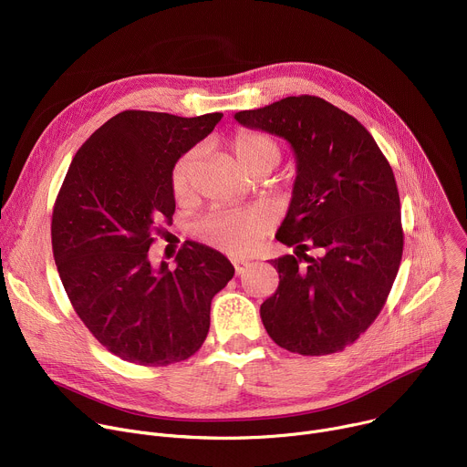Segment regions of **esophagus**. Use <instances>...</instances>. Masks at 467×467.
Masks as SVG:
<instances>
[{
	"label": "esophagus",
	"instance_id": "esophagus-1",
	"mask_svg": "<svg viewBox=\"0 0 467 467\" xmlns=\"http://www.w3.org/2000/svg\"><path fill=\"white\" fill-rule=\"evenodd\" d=\"M233 265H234V272L240 275L245 268H247V260H240V258H234L233 260Z\"/></svg>",
	"mask_w": 467,
	"mask_h": 467
}]
</instances>
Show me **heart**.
<instances>
[{
    "label": "heart",
    "instance_id": "obj_1",
    "mask_svg": "<svg viewBox=\"0 0 467 467\" xmlns=\"http://www.w3.org/2000/svg\"><path fill=\"white\" fill-rule=\"evenodd\" d=\"M229 150L236 166L251 175L256 170H272L281 159V150L275 140L254 130H240L231 139ZM197 150L181 155L170 175L175 195H184L190 188ZM195 234L205 244L233 254L244 256L254 249L262 234V222L245 211H216L205 216L195 227Z\"/></svg>",
    "mask_w": 467,
    "mask_h": 467
}]
</instances>
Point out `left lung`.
Segmentation results:
<instances>
[{"mask_svg":"<svg viewBox=\"0 0 467 467\" xmlns=\"http://www.w3.org/2000/svg\"><path fill=\"white\" fill-rule=\"evenodd\" d=\"M234 119L285 139L296 155L292 202L275 238L294 247L270 264L279 286L260 305L290 353L342 351L375 321L403 256L393 171L368 129L316 96H290Z\"/></svg>","mask_w":467,"mask_h":467,"instance_id":"left-lung-1","label":"left lung"}]
</instances>
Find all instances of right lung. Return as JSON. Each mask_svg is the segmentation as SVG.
Listing matches in <instances>:
<instances>
[{"label":"right lung","instance_id":"obj_1","mask_svg":"<svg viewBox=\"0 0 467 467\" xmlns=\"http://www.w3.org/2000/svg\"><path fill=\"white\" fill-rule=\"evenodd\" d=\"M222 118L123 110L92 132L64 177L51 220L58 277L94 338L121 360L192 357L207 338L213 297L234 275L227 256L192 240L173 270L150 258L159 223L175 213V161Z\"/></svg>","mask_w":467,"mask_h":467}]
</instances>
